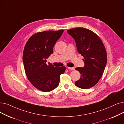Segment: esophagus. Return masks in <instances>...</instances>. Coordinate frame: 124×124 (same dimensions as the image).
<instances>
[{
    "label": "esophagus",
    "instance_id": "obj_1",
    "mask_svg": "<svg viewBox=\"0 0 124 124\" xmlns=\"http://www.w3.org/2000/svg\"><path fill=\"white\" fill-rule=\"evenodd\" d=\"M67 68L68 69H70V70H74V67H67Z\"/></svg>",
    "mask_w": 124,
    "mask_h": 124
}]
</instances>
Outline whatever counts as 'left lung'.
<instances>
[{
  "instance_id": "1",
  "label": "left lung",
  "mask_w": 124,
  "mask_h": 124,
  "mask_svg": "<svg viewBox=\"0 0 124 124\" xmlns=\"http://www.w3.org/2000/svg\"><path fill=\"white\" fill-rule=\"evenodd\" d=\"M76 43L78 52L84 57V67H77L80 78L77 87L88 89L94 86L101 78L107 63L105 46L98 36L88 29L78 27L67 30Z\"/></svg>"
}]
</instances>
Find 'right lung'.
Wrapping results in <instances>:
<instances>
[{
    "instance_id": "obj_1",
    "label": "right lung",
    "mask_w": 124,
    "mask_h": 124,
    "mask_svg": "<svg viewBox=\"0 0 124 124\" xmlns=\"http://www.w3.org/2000/svg\"><path fill=\"white\" fill-rule=\"evenodd\" d=\"M63 30L40 32L32 35L24 47L23 61L26 74L33 86L42 92L56 88L65 66L55 67L46 64V59L53 52V47L60 39Z\"/></svg>"
}]
</instances>
